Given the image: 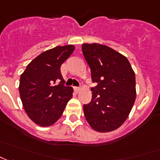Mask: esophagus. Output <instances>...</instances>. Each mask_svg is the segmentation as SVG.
Listing matches in <instances>:
<instances>
[{
	"instance_id": "34e87169",
	"label": "esophagus",
	"mask_w": 160,
	"mask_h": 160,
	"mask_svg": "<svg viewBox=\"0 0 160 160\" xmlns=\"http://www.w3.org/2000/svg\"><path fill=\"white\" fill-rule=\"evenodd\" d=\"M74 89H75L76 92H79L80 91V87H74Z\"/></svg>"
}]
</instances>
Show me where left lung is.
I'll use <instances>...</instances> for the list:
<instances>
[{
    "label": "left lung",
    "mask_w": 160,
    "mask_h": 160,
    "mask_svg": "<svg viewBox=\"0 0 160 160\" xmlns=\"http://www.w3.org/2000/svg\"><path fill=\"white\" fill-rule=\"evenodd\" d=\"M82 54L96 86L91 102L83 105L86 121L94 130L116 129L128 116L136 99V77L128 59L100 44H82Z\"/></svg>",
    "instance_id": "obj_1"
}]
</instances>
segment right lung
Segmentation results:
<instances>
[{
  "label": "right lung",
  "mask_w": 160,
  "mask_h": 160,
  "mask_svg": "<svg viewBox=\"0 0 160 160\" xmlns=\"http://www.w3.org/2000/svg\"><path fill=\"white\" fill-rule=\"evenodd\" d=\"M74 50V46L68 45L45 51L21 75L19 93L22 106L30 119L39 126L56 122L72 97L73 88L64 85L61 66Z\"/></svg>",
  "instance_id": "1"
}]
</instances>
